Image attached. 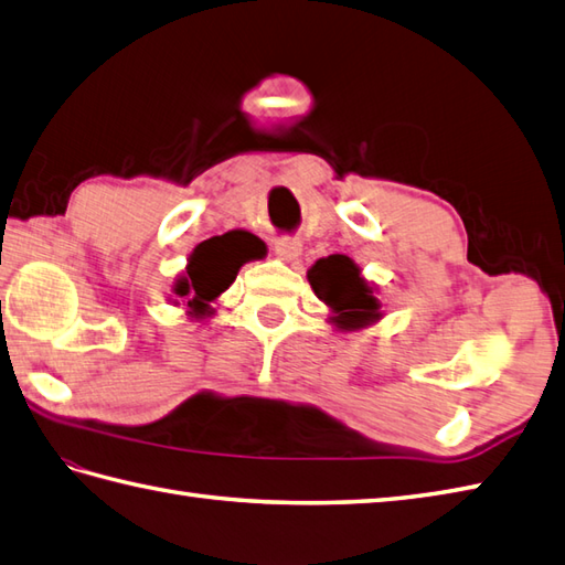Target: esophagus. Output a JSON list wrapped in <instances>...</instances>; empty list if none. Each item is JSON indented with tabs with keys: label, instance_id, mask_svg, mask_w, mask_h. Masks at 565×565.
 Returning a JSON list of instances; mask_svg holds the SVG:
<instances>
[{
	"label": "esophagus",
	"instance_id": "obj_1",
	"mask_svg": "<svg viewBox=\"0 0 565 565\" xmlns=\"http://www.w3.org/2000/svg\"><path fill=\"white\" fill-rule=\"evenodd\" d=\"M274 249L281 259H296L301 255V239L296 235H279L274 243Z\"/></svg>",
	"mask_w": 565,
	"mask_h": 565
}]
</instances>
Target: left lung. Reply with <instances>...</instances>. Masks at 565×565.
I'll return each mask as SVG.
<instances>
[{
  "mask_svg": "<svg viewBox=\"0 0 565 565\" xmlns=\"http://www.w3.org/2000/svg\"><path fill=\"white\" fill-rule=\"evenodd\" d=\"M308 281L320 301H326L338 313L334 322L340 328H359L379 318V301L371 296V289L350 257L330 255L318 259L308 271Z\"/></svg>",
  "mask_w": 565,
  "mask_h": 565,
  "instance_id": "8db88e82",
  "label": "left lung"
}]
</instances>
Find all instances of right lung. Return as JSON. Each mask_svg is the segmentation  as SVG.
<instances>
[{
  "mask_svg": "<svg viewBox=\"0 0 565 565\" xmlns=\"http://www.w3.org/2000/svg\"><path fill=\"white\" fill-rule=\"evenodd\" d=\"M255 235L235 231L203 239L189 259L186 276L177 281L174 294L189 298L194 316H203L215 296H221L235 281L239 267L257 257Z\"/></svg>",
  "mask_w": 565,
  "mask_h": 565,
  "instance_id": "right-lung-1",
  "label": "right lung"
}]
</instances>
